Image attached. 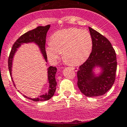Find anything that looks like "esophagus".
I'll use <instances>...</instances> for the list:
<instances>
[{
    "label": "esophagus",
    "mask_w": 127,
    "mask_h": 127,
    "mask_svg": "<svg viewBox=\"0 0 127 127\" xmlns=\"http://www.w3.org/2000/svg\"><path fill=\"white\" fill-rule=\"evenodd\" d=\"M72 69L73 70H74V71H77V67H72Z\"/></svg>",
    "instance_id": "34e87169"
}]
</instances>
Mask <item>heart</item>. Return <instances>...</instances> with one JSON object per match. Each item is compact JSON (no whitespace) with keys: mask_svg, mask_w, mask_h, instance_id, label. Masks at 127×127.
<instances>
[{"mask_svg":"<svg viewBox=\"0 0 127 127\" xmlns=\"http://www.w3.org/2000/svg\"><path fill=\"white\" fill-rule=\"evenodd\" d=\"M92 38L85 29L71 28L58 31L52 35L45 50L50 60L55 61L63 52L65 60L73 64L86 61L92 49Z\"/></svg>","mask_w":127,"mask_h":127,"instance_id":"1","label":"heart"}]
</instances>
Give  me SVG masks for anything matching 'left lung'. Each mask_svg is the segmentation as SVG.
Segmentation results:
<instances>
[{
    "label": "left lung",
    "instance_id": "1",
    "mask_svg": "<svg viewBox=\"0 0 127 127\" xmlns=\"http://www.w3.org/2000/svg\"><path fill=\"white\" fill-rule=\"evenodd\" d=\"M92 38V51L88 58L77 71V85L86 96L95 97L105 94L116 80L117 58L114 49L108 39L89 27ZM102 67V72L96 76L93 69Z\"/></svg>",
    "mask_w": 127,
    "mask_h": 127
}]
</instances>
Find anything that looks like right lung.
<instances>
[{
    "mask_svg": "<svg viewBox=\"0 0 127 127\" xmlns=\"http://www.w3.org/2000/svg\"><path fill=\"white\" fill-rule=\"evenodd\" d=\"M50 28V25H47L45 26H38L35 29H32L31 31L27 32L23 35L18 38L16 40V42L13 45V47L11 48V52H10V55L8 57V69L10 72V75L11 76V67H12V60L13 58L15 52L17 50V48L21 46V44L24 43H29V42H34L36 43L41 51V53L43 55L45 60L47 61V53L45 50V42H46V35H47V31ZM57 71V69L56 67L53 66H50L48 68V79L49 82V90L48 93H46L45 95L40 96L39 98H31L29 97H27L24 95V97L30 99L34 101H47L50 99L55 92L56 85L57 83L55 80V74ZM12 79V77H11ZM12 81L13 82L14 86H15V83L12 79Z\"/></svg>",
    "mask_w": 127,
    "mask_h": 127,
    "instance_id": "1",
    "label": "right lung"
}]
</instances>
